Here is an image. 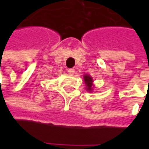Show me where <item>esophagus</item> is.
Here are the masks:
<instances>
[{"instance_id":"1","label":"esophagus","mask_w":149,"mask_h":149,"mask_svg":"<svg viewBox=\"0 0 149 149\" xmlns=\"http://www.w3.org/2000/svg\"><path fill=\"white\" fill-rule=\"evenodd\" d=\"M67 72L70 75H72L74 73V69H67Z\"/></svg>"}]
</instances>
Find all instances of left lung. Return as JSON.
<instances>
[{
  "instance_id": "8db88e82",
  "label": "left lung",
  "mask_w": 149,
  "mask_h": 149,
  "mask_svg": "<svg viewBox=\"0 0 149 149\" xmlns=\"http://www.w3.org/2000/svg\"><path fill=\"white\" fill-rule=\"evenodd\" d=\"M84 83L86 84L87 90L90 91H91V90H92L91 86H92V82H93L91 77L89 76V75H84Z\"/></svg>"
}]
</instances>
